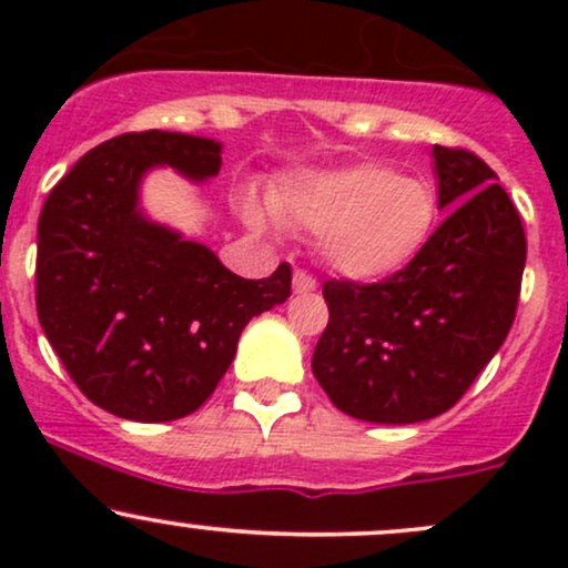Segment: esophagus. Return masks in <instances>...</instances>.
<instances>
[{
    "instance_id": "1",
    "label": "esophagus",
    "mask_w": 568,
    "mask_h": 568,
    "mask_svg": "<svg viewBox=\"0 0 568 568\" xmlns=\"http://www.w3.org/2000/svg\"><path fill=\"white\" fill-rule=\"evenodd\" d=\"M315 288H317L315 277L306 275L304 270L293 272V293H298V296H304V293H312Z\"/></svg>"
}]
</instances>
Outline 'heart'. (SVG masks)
<instances>
[{
  "label": "heart",
  "instance_id": "b5f03b06",
  "mask_svg": "<svg viewBox=\"0 0 568 568\" xmlns=\"http://www.w3.org/2000/svg\"><path fill=\"white\" fill-rule=\"evenodd\" d=\"M240 213L253 230L285 224L317 234V251L336 275L379 283L425 253L440 219L438 192L422 175L382 162L293 173L266 200L245 189Z\"/></svg>",
  "mask_w": 568,
  "mask_h": 568
}]
</instances>
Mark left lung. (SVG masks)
<instances>
[{"mask_svg": "<svg viewBox=\"0 0 568 568\" xmlns=\"http://www.w3.org/2000/svg\"><path fill=\"white\" fill-rule=\"evenodd\" d=\"M440 211H452L400 275L331 280L312 374L331 403L374 425H416L467 393L505 344L526 234L497 173L465 149L433 146Z\"/></svg>", "mask_w": 568, "mask_h": 568, "instance_id": "1", "label": "left lung"}]
</instances>
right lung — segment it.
Instances as JSON below:
<instances>
[{
    "label": "right lung",
    "instance_id": "right-lung-1",
    "mask_svg": "<svg viewBox=\"0 0 568 568\" xmlns=\"http://www.w3.org/2000/svg\"><path fill=\"white\" fill-rule=\"evenodd\" d=\"M221 149L171 130L116 135L58 181L39 216V323L77 387L120 419L152 425L197 410L245 325L291 296L288 264L245 280L143 213L149 173L173 168L205 184Z\"/></svg>",
    "mask_w": 568,
    "mask_h": 568
}]
</instances>
